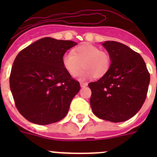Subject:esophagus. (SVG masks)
<instances>
[{"mask_svg":"<svg viewBox=\"0 0 157 157\" xmlns=\"http://www.w3.org/2000/svg\"><path fill=\"white\" fill-rule=\"evenodd\" d=\"M87 82H80V86H81V87H86L87 86Z\"/></svg>","mask_w":157,"mask_h":157,"instance_id":"1","label":"esophagus"}]
</instances>
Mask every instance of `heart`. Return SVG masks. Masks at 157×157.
<instances>
[{
  "label": "heart",
  "instance_id": "1",
  "mask_svg": "<svg viewBox=\"0 0 157 157\" xmlns=\"http://www.w3.org/2000/svg\"><path fill=\"white\" fill-rule=\"evenodd\" d=\"M62 62L65 70L71 76L77 75L82 66L84 68L79 74L81 78L102 77L109 71L112 63L108 52L88 43L76 47L72 52H66Z\"/></svg>",
  "mask_w": 157,
  "mask_h": 157
}]
</instances>
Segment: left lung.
<instances>
[{
	"label": "left lung",
	"instance_id": "left-lung-1",
	"mask_svg": "<svg viewBox=\"0 0 157 157\" xmlns=\"http://www.w3.org/2000/svg\"><path fill=\"white\" fill-rule=\"evenodd\" d=\"M103 45L111 56L109 71L88 84L90 105L100 119L120 123L140 110L146 98L150 75L143 58L127 45L107 41Z\"/></svg>",
	"mask_w": 157,
	"mask_h": 157
}]
</instances>
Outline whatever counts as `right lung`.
Listing matches in <instances>:
<instances>
[{
    "instance_id": "right-lung-1",
    "label": "right lung",
    "mask_w": 157,
    "mask_h": 157,
    "mask_svg": "<svg viewBox=\"0 0 157 157\" xmlns=\"http://www.w3.org/2000/svg\"><path fill=\"white\" fill-rule=\"evenodd\" d=\"M77 43L44 37L19 52L9 82L19 113L31 123L47 125L66 116L80 84L65 70L62 58Z\"/></svg>"
}]
</instances>
